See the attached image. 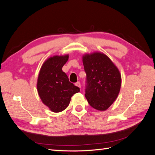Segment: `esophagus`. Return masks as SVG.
<instances>
[{
  "label": "esophagus",
  "instance_id": "34e87169",
  "mask_svg": "<svg viewBox=\"0 0 155 155\" xmlns=\"http://www.w3.org/2000/svg\"><path fill=\"white\" fill-rule=\"evenodd\" d=\"M75 85L76 86H77V87H78L79 88H81V84H80V82H77V83H76V84H75Z\"/></svg>",
  "mask_w": 155,
  "mask_h": 155
}]
</instances>
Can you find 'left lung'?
Wrapping results in <instances>:
<instances>
[{
	"label": "left lung",
	"mask_w": 155,
	"mask_h": 155,
	"mask_svg": "<svg viewBox=\"0 0 155 155\" xmlns=\"http://www.w3.org/2000/svg\"><path fill=\"white\" fill-rule=\"evenodd\" d=\"M87 74L85 97L92 107L104 111L113 104L121 88L118 68L105 54L95 51L82 56Z\"/></svg>",
	"instance_id": "left-lung-1"
}]
</instances>
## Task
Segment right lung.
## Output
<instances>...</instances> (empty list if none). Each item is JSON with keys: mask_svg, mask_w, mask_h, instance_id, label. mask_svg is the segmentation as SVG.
Listing matches in <instances>:
<instances>
[{"mask_svg": "<svg viewBox=\"0 0 155 155\" xmlns=\"http://www.w3.org/2000/svg\"><path fill=\"white\" fill-rule=\"evenodd\" d=\"M68 54L54 55L43 63L37 82V92L42 102L54 112L64 110L72 96L79 88L69 81L62 68L68 59Z\"/></svg>", "mask_w": 155, "mask_h": 155, "instance_id": "1", "label": "right lung"}]
</instances>
